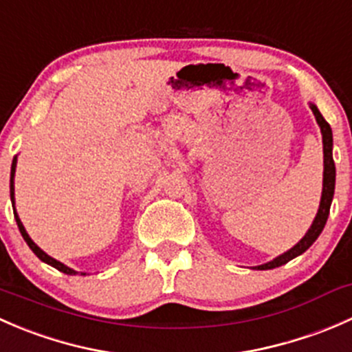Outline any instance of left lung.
I'll list each match as a JSON object with an SVG mask.
<instances>
[{
	"label": "left lung",
	"instance_id": "left-lung-1",
	"mask_svg": "<svg viewBox=\"0 0 352 352\" xmlns=\"http://www.w3.org/2000/svg\"><path fill=\"white\" fill-rule=\"evenodd\" d=\"M311 112H314L315 119H317V124L320 126L322 131V140H324V189H322V199H320V206H318V212L315 216L314 223H311L310 230L307 232V235L300 240L293 248L285 252L283 255L276 257L274 261L267 262V264L257 265L255 269L258 271H265V269H274L279 267V265L286 264L289 262L291 258L298 257V255L303 254L305 250L311 247V243L318 239V235L324 230L325 223H327L329 218V211H330V204H332V197H333V189H336V165H333V158H332V129H330L327 120L322 117V113L318 112V109L315 107L314 104L310 105Z\"/></svg>",
	"mask_w": 352,
	"mask_h": 352
}]
</instances>
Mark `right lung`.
<instances>
[{
    "mask_svg": "<svg viewBox=\"0 0 352 352\" xmlns=\"http://www.w3.org/2000/svg\"><path fill=\"white\" fill-rule=\"evenodd\" d=\"M15 168H16V156H15V158H13V163H12V175H10V196H12L13 214H15L16 225H19V230H20V233H22L23 240H25V242H27L28 247L32 248V252H34V254L37 255V257L41 258L42 262H45V264L52 265V267H56V269H58V271L65 272V274H69V276H74V274H78L76 271H73V269H71V267H67V265L63 264V262L56 261V258H52L51 255H47V254H45V252L42 250V248H38L37 245L34 243V240H32L30 236H28V233L25 232V228H23L22 221H20L19 214H16V209H15V186H13V184H15V182H13V179H15ZM81 276H85V272H81Z\"/></svg>",
    "mask_w": 352,
    "mask_h": 352,
    "instance_id": "1",
    "label": "right lung"
}]
</instances>
